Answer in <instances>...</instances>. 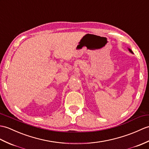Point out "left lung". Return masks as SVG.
Listing matches in <instances>:
<instances>
[{
  "label": "left lung",
  "mask_w": 149,
  "mask_h": 149,
  "mask_svg": "<svg viewBox=\"0 0 149 149\" xmlns=\"http://www.w3.org/2000/svg\"><path fill=\"white\" fill-rule=\"evenodd\" d=\"M128 49H129L130 52H131V53H133V51H131V49H130V48H128Z\"/></svg>",
  "instance_id": "1"
}]
</instances>
